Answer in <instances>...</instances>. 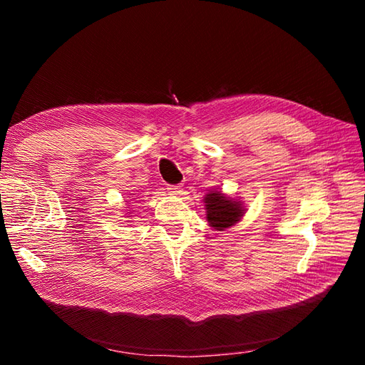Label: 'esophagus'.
<instances>
[{
	"label": "esophagus",
	"instance_id": "obj_1",
	"mask_svg": "<svg viewBox=\"0 0 365 365\" xmlns=\"http://www.w3.org/2000/svg\"><path fill=\"white\" fill-rule=\"evenodd\" d=\"M168 192L173 196L181 195L182 193V185L181 184H175V185H168Z\"/></svg>",
	"mask_w": 365,
	"mask_h": 365
}]
</instances>
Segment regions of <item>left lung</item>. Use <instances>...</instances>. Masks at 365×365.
Returning a JSON list of instances; mask_svg holds the SVG:
<instances>
[{"instance_id": "8db88e82", "label": "left lung", "mask_w": 365, "mask_h": 365, "mask_svg": "<svg viewBox=\"0 0 365 365\" xmlns=\"http://www.w3.org/2000/svg\"><path fill=\"white\" fill-rule=\"evenodd\" d=\"M204 202L208 224L219 231L235 225L244 216V208H242V205L235 200H230V197L220 192L208 193L204 197Z\"/></svg>"}]
</instances>
